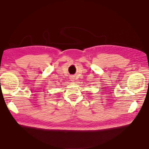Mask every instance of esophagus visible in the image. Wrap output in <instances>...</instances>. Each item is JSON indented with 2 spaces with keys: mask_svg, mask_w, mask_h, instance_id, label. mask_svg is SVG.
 Instances as JSON below:
<instances>
[{
  "mask_svg": "<svg viewBox=\"0 0 149 149\" xmlns=\"http://www.w3.org/2000/svg\"><path fill=\"white\" fill-rule=\"evenodd\" d=\"M70 79H71V81H74V77L73 76H71V77H70Z\"/></svg>",
  "mask_w": 149,
  "mask_h": 149,
  "instance_id": "34e87169",
  "label": "esophagus"
}]
</instances>
